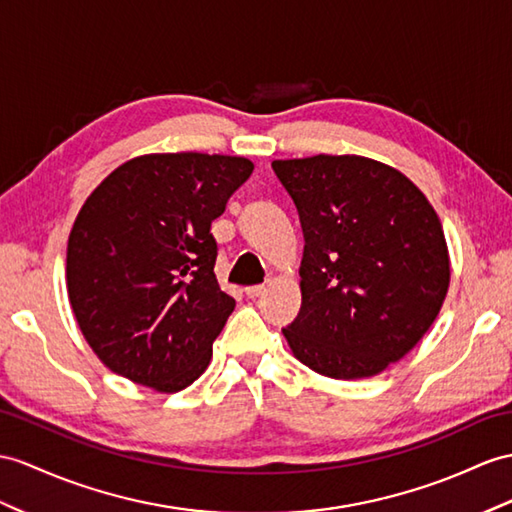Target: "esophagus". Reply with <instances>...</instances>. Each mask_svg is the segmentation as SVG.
<instances>
[{
  "instance_id": "esophagus-1",
  "label": "esophagus",
  "mask_w": 512,
  "mask_h": 512,
  "mask_svg": "<svg viewBox=\"0 0 512 512\" xmlns=\"http://www.w3.org/2000/svg\"><path fill=\"white\" fill-rule=\"evenodd\" d=\"M265 293V284H256V286H247L245 289V295L247 297H258V295H263Z\"/></svg>"
}]
</instances>
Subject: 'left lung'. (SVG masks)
Returning <instances> with one entry per match:
<instances>
[{"instance_id":"1","label":"left lung","mask_w":512,"mask_h":512,"mask_svg":"<svg viewBox=\"0 0 512 512\" xmlns=\"http://www.w3.org/2000/svg\"><path fill=\"white\" fill-rule=\"evenodd\" d=\"M304 232L293 356L334 380L378 376L430 330L450 286L439 217L404 173L365 156L273 160Z\"/></svg>"}]
</instances>
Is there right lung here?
<instances>
[{"label": "right lung", "mask_w": 512, "mask_h": 512, "mask_svg": "<svg viewBox=\"0 0 512 512\" xmlns=\"http://www.w3.org/2000/svg\"><path fill=\"white\" fill-rule=\"evenodd\" d=\"M254 162L147 154L89 195L67 245V293L86 343L119 376L176 393L206 371L236 306L215 276L213 223Z\"/></svg>", "instance_id": "1"}]
</instances>
